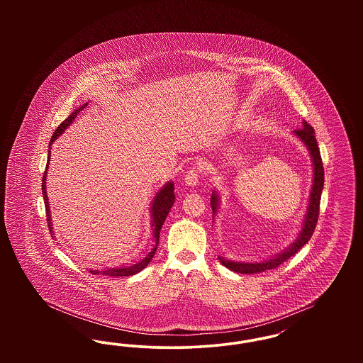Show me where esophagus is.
I'll return each instance as SVG.
<instances>
[{
    "label": "esophagus",
    "instance_id": "1",
    "mask_svg": "<svg viewBox=\"0 0 363 363\" xmlns=\"http://www.w3.org/2000/svg\"><path fill=\"white\" fill-rule=\"evenodd\" d=\"M197 184H199V172L196 169H191L185 175V185L194 188Z\"/></svg>",
    "mask_w": 363,
    "mask_h": 363
}]
</instances>
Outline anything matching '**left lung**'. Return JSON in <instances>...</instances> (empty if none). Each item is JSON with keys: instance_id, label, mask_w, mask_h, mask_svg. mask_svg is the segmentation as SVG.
Masks as SVG:
<instances>
[{"instance_id": "1", "label": "left lung", "mask_w": 363, "mask_h": 363, "mask_svg": "<svg viewBox=\"0 0 363 363\" xmlns=\"http://www.w3.org/2000/svg\"><path fill=\"white\" fill-rule=\"evenodd\" d=\"M294 135L299 138L308 148L309 155L311 157V166H313V184H311V194H309V203L306 208V213L302 220V227L298 233V237L295 241L290 243L284 250L277 253L275 256L269 259H262V261H253V262H245V261H234L219 256L218 259L233 272L237 274H259L267 269H274L279 267L281 262L286 259L293 257L294 255L303 246L306 245L314 233V228L317 225L318 219V211H320V200H321V193L324 188V167H323V160L320 155L318 144L314 136V130L311 125L306 121L302 122V129H298L294 132ZM211 208H212V215L213 219L219 212L220 208V196L216 190L212 191L211 196Z\"/></svg>"}]
</instances>
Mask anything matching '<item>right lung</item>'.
Wrapping results in <instances>:
<instances>
[{
	"label": "right lung",
	"mask_w": 363,
	"mask_h": 363,
	"mask_svg": "<svg viewBox=\"0 0 363 363\" xmlns=\"http://www.w3.org/2000/svg\"><path fill=\"white\" fill-rule=\"evenodd\" d=\"M84 104L82 107L73 110V113L70 114L69 117L65 121L61 122L60 126L55 129L54 135H52V140H50V145H49V162L46 164V172L43 174V179H42V194H43V200H45V207H46V215H48V225H49V230L54 235L52 231V213H50V204H49V197H48V191H46V177H48V169H49V163H50V150H52V144L60 138L70 125L72 122L74 121V118L77 117V114L84 110L86 107ZM174 201H175V194H174V182L169 181L167 184H164V186H162L159 191L156 193L152 203H151V208H150V213H151V230H152V237H154V246L151 249V252L144 257L140 259L136 264L132 265H121V267H111V268H104V269H89L91 274L94 275H106V277H132L136 275L140 271H143L154 257L157 245H159V234L162 230V225L164 223L170 209L173 207Z\"/></svg>",
	"instance_id": "1"
}]
</instances>
